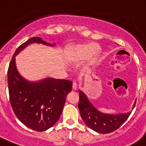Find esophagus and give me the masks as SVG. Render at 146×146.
I'll return each instance as SVG.
<instances>
[{
	"label": "esophagus",
	"instance_id": "obj_1",
	"mask_svg": "<svg viewBox=\"0 0 146 146\" xmlns=\"http://www.w3.org/2000/svg\"><path fill=\"white\" fill-rule=\"evenodd\" d=\"M73 89L74 90H76L77 89V82H76V81L73 82Z\"/></svg>",
	"mask_w": 146,
	"mask_h": 146
}]
</instances>
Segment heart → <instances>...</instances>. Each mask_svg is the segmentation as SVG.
Here are the masks:
<instances>
[{"label": "heart", "mask_w": 146, "mask_h": 146, "mask_svg": "<svg viewBox=\"0 0 146 146\" xmlns=\"http://www.w3.org/2000/svg\"><path fill=\"white\" fill-rule=\"evenodd\" d=\"M100 54L99 45L92 43L71 46L68 47L66 53V58L71 62H80L88 58L90 64L96 61Z\"/></svg>", "instance_id": "b5f03b06"}]
</instances>
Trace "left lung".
I'll list each match as a JSON object with an SVG mask.
<instances>
[{"label":"left lung","mask_w":146,"mask_h":146,"mask_svg":"<svg viewBox=\"0 0 146 146\" xmlns=\"http://www.w3.org/2000/svg\"><path fill=\"white\" fill-rule=\"evenodd\" d=\"M78 109L81 118L85 124L92 130L100 133H109L119 129L129 118L131 112L121 114H105L99 111L92 104L83 91L78 90ZM135 101L132 110L136 104Z\"/></svg>","instance_id":"left-lung-1"}]
</instances>
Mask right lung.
Listing matches in <instances>:
<instances>
[{
  "label": "right lung",
  "instance_id": "right-lung-1",
  "mask_svg": "<svg viewBox=\"0 0 146 146\" xmlns=\"http://www.w3.org/2000/svg\"><path fill=\"white\" fill-rule=\"evenodd\" d=\"M35 43L51 47L56 46L40 37H32L20 45L8 68V90L10 104L17 119L32 130L44 131L52 127L61 117L73 82L53 78L30 81L20 75L16 66L15 56Z\"/></svg>",
  "mask_w": 146,
  "mask_h": 146
}]
</instances>
